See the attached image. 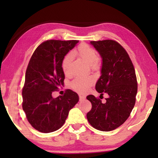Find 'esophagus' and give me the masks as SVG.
Returning <instances> with one entry per match:
<instances>
[{
	"mask_svg": "<svg viewBox=\"0 0 158 158\" xmlns=\"http://www.w3.org/2000/svg\"><path fill=\"white\" fill-rule=\"evenodd\" d=\"M85 99V98L84 97V96L79 95V100H80V101H83V100H84Z\"/></svg>",
	"mask_w": 158,
	"mask_h": 158,
	"instance_id": "obj_1",
	"label": "esophagus"
}]
</instances>
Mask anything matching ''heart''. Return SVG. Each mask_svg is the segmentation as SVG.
Segmentation results:
<instances>
[{
	"label": "heart",
	"instance_id": "1",
	"mask_svg": "<svg viewBox=\"0 0 158 158\" xmlns=\"http://www.w3.org/2000/svg\"><path fill=\"white\" fill-rule=\"evenodd\" d=\"M73 54L81 58L85 63L89 65L93 69L99 68L100 65V60L96 56L95 50L93 47L86 44H81L73 52ZM73 60V54L68 53L64 58L62 63V68L64 73H68L69 65ZM93 79L91 77H77L72 83V86L77 91L84 93L89 90L90 85L93 84Z\"/></svg>",
	"mask_w": 158,
	"mask_h": 158
}]
</instances>
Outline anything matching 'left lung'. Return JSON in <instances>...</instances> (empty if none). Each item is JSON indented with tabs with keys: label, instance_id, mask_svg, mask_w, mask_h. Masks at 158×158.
Here are the masks:
<instances>
[{
	"label": "left lung",
	"instance_id": "left-lung-1",
	"mask_svg": "<svg viewBox=\"0 0 158 158\" xmlns=\"http://www.w3.org/2000/svg\"><path fill=\"white\" fill-rule=\"evenodd\" d=\"M102 58L101 76L95 84L98 93L109 95L103 104L94 95L87 96L92 109L87 119L95 129L114 130L123 124L135 105L137 82L135 70L126 51L117 42L91 41Z\"/></svg>",
	"mask_w": 158,
	"mask_h": 158
}]
</instances>
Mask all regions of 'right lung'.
<instances>
[{
	"label": "right lung",
	"instance_id": "right-lung-1",
	"mask_svg": "<svg viewBox=\"0 0 158 158\" xmlns=\"http://www.w3.org/2000/svg\"><path fill=\"white\" fill-rule=\"evenodd\" d=\"M77 43V40H47L37 47L29 61L22 106L28 122L39 132L49 133L60 128L79 102L78 94L71 90L63 96L52 97V92L64 84V58Z\"/></svg>",
	"mask_w": 158,
	"mask_h": 158
}]
</instances>
